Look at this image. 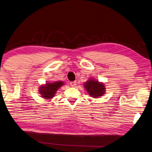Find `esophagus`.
Masks as SVG:
<instances>
[{
    "mask_svg": "<svg viewBox=\"0 0 152 152\" xmlns=\"http://www.w3.org/2000/svg\"><path fill=\"white\" fill-rule=\"evenodd\" d=\"M70 85L72 87H74L76 85V81H73V82H70Z\"/></svg>",
    "mask_w": 152,
    "mask_h": 152,
    "instance_id": "34e87169",
    "label": "esophagus"
}]
</instances>
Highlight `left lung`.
Listing matches in <instances>:
<instances>
[{"mask_svg":"<svg viewBox=\"0 0 152 152\" xmlns=\"http://www.w3.org/2000/svg\"><path fill=\"white\" fill-rule=\"evenodd\" d=\"M84 87L88 91L89 95L93 98H98L105 93L104 85L94 80H90L84 84Z\"/></svg>","mask_w":152,"mask_h":152,"instance_id":"1","label":"left lung"}]
</instances>
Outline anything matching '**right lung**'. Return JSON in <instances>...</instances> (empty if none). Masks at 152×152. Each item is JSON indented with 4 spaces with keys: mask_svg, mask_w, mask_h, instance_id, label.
<instances>
[{
    "mask_svg": "<svg viewBox=\"0 0 152 152\" xmlns=\"http://www.w3.org/2000/svg\"><path fill=\"white\" fill-rule=\"evenodd\" d=\"M64 84V82L58 81L56 82L46 83V85L42 86L40 88V93L42 97L46 99H50L54 97L58 89Z\"/></svg>",
    "mask_w": 152,
    "mask_h": 152,
    "instance_id": "right-lung-1",
    "label": "right lung"
}]
</instances>
